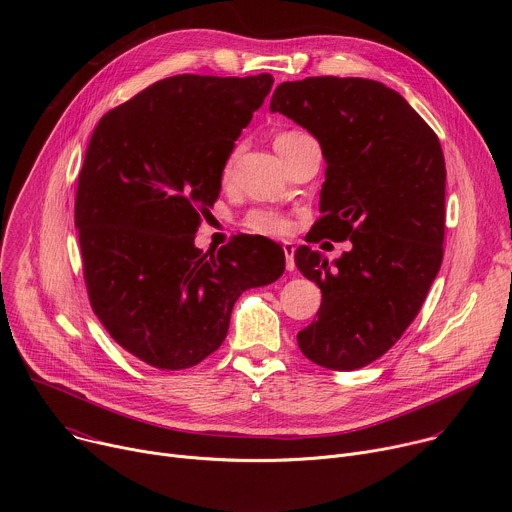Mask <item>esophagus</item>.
<instances>
[{"label":"esophagus","mask_w":512,"mask_h":512,"mask_svg":"<svg viewBox=\"0 0 512 512\" xmlns=\"http://www.w3.org/2000/svg\"><path fill=\"white\" fill-rule=\"evenodd\" d=\"M283 253H285L287 271H294V267H296V247H294V243H283Z\"/></svg>","instance_id":"obj_1"}]
</instances>
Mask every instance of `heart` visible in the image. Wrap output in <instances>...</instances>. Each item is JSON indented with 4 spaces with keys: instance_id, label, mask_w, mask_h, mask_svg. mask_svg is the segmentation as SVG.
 <instances>
[{
    "instance_id": "b5f03b06",
    "label": "heart",
    "mask_w": 512,
    "mask_h": 512,
    "mask_svg": "<svg viewBox=\"0 0 512 512\" xmlns=\"http://www.w3.org/2000/svg\"><path fill=\"white\" fill-rule=\"evenodd\" d=\"M304 133H298V131H285V133H279L275 137V145H281L285 141H291V139H298L302 137ZM247 227L259 235H269V237H279L283 233H287L289 225L285 218L279 214V212H273V210H255L247 216Z\"/></svg>"
}]
</instances>
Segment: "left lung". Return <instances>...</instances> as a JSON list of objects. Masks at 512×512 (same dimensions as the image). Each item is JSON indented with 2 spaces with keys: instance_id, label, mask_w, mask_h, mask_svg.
I'll return each mask as SVG.
<instances>
[{
  "instance_id": "left-lung-1",
  "label": "left lung",
  "mask_w": 512,
  "mask_h": 512,
  "mask_svg": "<svg viewBox=\"0 0 512 512\" xmlns=\"http://www.w3.org/2000/svg\"><path fill=\"white\" fill-rule=\"evenodd\" d=\"M269 109L308 129L328 164L312 241L352 243L332 263L306 245L296 251L298 269L322 289L300 350L332 371L367 367L415 320L442 267L440 139L397 91L369 79L281 83Z\"/></svg>"
}]
</instances>
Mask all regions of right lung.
I'll list each match as a JSON object with an SVG mask.
<instances>
[{
	"instance_id": "obj_1",
	"label": "right lung",
	"mask_w": 512,
	"mask_h": 512,
	"mask_svg": "<svg viewBox=\"0 0 512 512\" xmlns=\"http://www.w3.org/2000/svg\"><path fill=\"white\" fill-rule=\"evenodd\" d=\"M273 77L178 75L109 111L79 176L75 227L89 300L111 338L164 371L188 369L229 332L243 291L285 269L283 249L239 235L194 245L235 141Z\"/></svg>"
}]
</instances>
